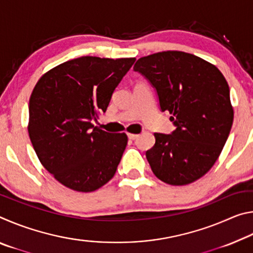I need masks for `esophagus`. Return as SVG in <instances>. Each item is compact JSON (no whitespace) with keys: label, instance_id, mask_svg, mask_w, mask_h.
I'll use <instances>...</instances> for the list:
<instances>
[{"label":"esophagus","instance_id":"34e87169","mask_svg":"<svg viewBox=\"0 0 253 253\" xmlns=\"http://www.w3.org/2000/svg\"><path fill=\"white\" fill-rule=\"evenodd\" d=\"M127 136H128V138H129V139H132V140L136 139L137 137H138V135H137V134H130V132H128Z\"/></svg>","mask_w":253,"mask_h":253}]
</instances>
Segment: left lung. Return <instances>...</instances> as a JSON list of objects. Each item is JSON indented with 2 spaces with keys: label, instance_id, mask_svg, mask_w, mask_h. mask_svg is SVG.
Masks as SVG:
<instances>
[{
  "label": "left lung",
  "instance_id": "8db88e82",
  "mask_svg": "<svg viewBox=\"0 0 253 253\" xmlns=\"http://www.w3.org/2000/svg\"><path fill=\"white\" fill-rule=\"evenodd\" d=\"M138 72L155 89L162 111L176 127L155 132L146 152L153 173L170 185H185L209 172L222 152L233 123L230 89L215 66L182 51H164L137 60Z\"/></svg>",
  "mask_w": 253,
  "mask_h": 253
}]
</instances>
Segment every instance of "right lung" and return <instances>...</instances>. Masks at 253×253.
<instances>
[{"label": "right lung", "mask_w": 253, "mask_h": 253, "mask_svg": "<svg viewBox=\"0 0 253 253\" xmlns=\"http://www.w3.org/2000/svg\"><path fill=\"white\" fill-rule=\"evenodd\" d=\"M135 58L80 57L46 72L29 102V136L41 164L63 185L92 192L110 181L127 135L92 125Z\"/></svg>", "instance_id": "right-lung-1"}]
</instances>
